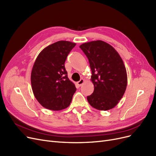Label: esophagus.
<instances>
[{"mask_svg":"<svg viewBox=\"0 0 156 156\" xmlns=\"http://www.w3.org/2000/svg\"><path fill=\"white\" fill-rule=\"evenodd\" d=\"M84 82H85V81H84L83 79H81L80 80L78 81V82H77V85H78L79 87H80V86L82 85V84L84 83Z\"/></svg>","mask_w":156,"mask_h":156,"instance_id":"34e87169","label":"esophagus"}]
</instances>
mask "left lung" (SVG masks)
I'll return each instance as SVG.
<instances>
[{
    "mask_svg": "<svg viewBox=\"0 0 156 156\" xmlns=\"http://www.w3.org/2000/svg\"><path fill=\"white\" fill-rule=\"evenodd\" d=\"M80 48L90 62L94 91L87 99L97 110H108L119 103L126 91L127 76L121 57L110 44L102 41L82 44Z\"/></svg>",
    "mask_w": 156,
    "mask_h": 156,
    "instance_id": "left-lung-1",
    "label": "left lung"
}]
</instances>
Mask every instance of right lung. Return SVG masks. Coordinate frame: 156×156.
Here are the masks:
<instances>
[{
    "label": "right lung",
    "instance_id": "right-lung-1",
    "mask_svg": "<svg viewBox=\"0 0 156 156\" xmlns=\"http://www.w3.org/2000/svg\"><path fill=\"white\" fill-rule=\"evenodd\" d=\"M75 43L61 41L47 46L39 53L30 76L34 95L43 107L61 110L70 105L76 91L68 78L65 62Z\"/></svg>",
    "mask_w": 156,
    "mask_h": 156
}]
</instances>
